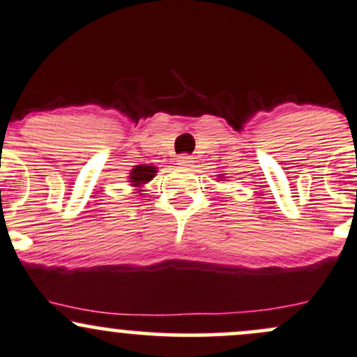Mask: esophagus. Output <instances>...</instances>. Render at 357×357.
Returning <instances> with one entry per match:
<instances>
[{
  "label": "esophagus",
  "mask_w": 357,
  "mask_h": 357,
  "mask_svg": "<svg viewBox=\"0 0 357 357\" xmlns=\"http://www.w3.org/2000/svg\"><path fill=\"white\" fill-rule=\"evenodd\" d=\"M192 159H195V158H192V155H190V154H181V155H178V165L183 166V167H190L192 162H195Z\"/></svg>",
  "instance_id": "34e87169"
}]
</instances>
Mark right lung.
I'll return each instance as SVG.
<instances>
[{
    "instance_id": "add662e5",
    "label": "right lung",
    "mask_w": 357,
    "mask_h": 357,
    "mask_svg": "<svg viewBox=\"0 0 357 357\" xmlns=\"http://www.w3.org/2000/svg\"><path fill=\"white\" fill-rule=\"evenodd\" d=\"M154 174L155 167L153 166H136L132 173H130V183H132L134 186H141V184L151 181V179L154 178Z\"/></svg>"
}]
</instances>
